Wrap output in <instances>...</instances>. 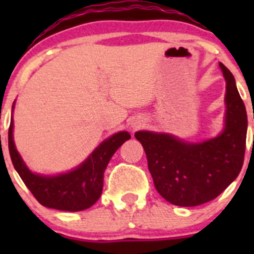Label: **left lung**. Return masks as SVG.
<instances>
[{
    "label": "left lung",
    "mask_w": 254,
    "mask_h": 254,
    "mask_svg": "<svg viewBox=\"0 0 254 254\" xmlns=\"http://www.w3.org/2000/svg\"><path fill=\"white\" fill-rule=\"evenodd\" d=\"M226 79V124L219 136L200 143L167 134L137 131L158 193L171 204L196 206L219 196L240 175L245 160L247 113L234 75L220 63Z\"/></svg>",
    "instance_id": "8db88e82"
}]
</instances>
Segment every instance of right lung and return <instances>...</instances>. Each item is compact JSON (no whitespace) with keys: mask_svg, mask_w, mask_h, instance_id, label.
<instances>
[{"mask_svg":"<svg viewBox=\"0 0 254 254\" xmlns=\"http://www.w3.org/2000/svg\"><path fill=\"white\" fill-rule=\"evenodd\" d=\"M13 119L8 129V150L12 163L27 188L42 205L63 211H81L96 203L103 189V175L115 151L130 134L120 131L103 141L76 170L60 176L47 177L30 172L13 142Z\"/></svg>","mask_w":254,"mask_h":254,"instance_id":"obj_1","label":"right lung"}]
</instances>
